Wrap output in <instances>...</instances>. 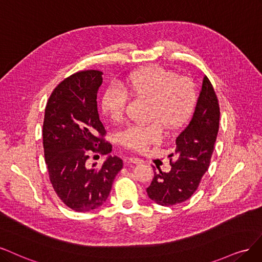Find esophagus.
Wrapping results in <instances>:
<instances>
[{
  "instance_id": "esophagus-1",
  "label": "esophagus",
  "mask_w": 262,
  "mask_h": 262,
  "mask_svg": "<svg viewBox=\"0 0 262 262\" xmlns=\"http://www.w3.org/2000/svg\"><path fill=\"white\" fill-rule=\"evenodd\" d=\"M127 161H128V163H134V164H140V163H142V160L137 158V157H129L127 159Z\"/></svg>"
}]
</instances>
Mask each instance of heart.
I'll return each mask as SVG.
<instances>
[{"mask_svg": "<svg viewBox=\"0 0 262 262\" xmlns=\"http://www.w3.org/2000/svg\"><path fill=\"white\" fill-rule=\"evenodd\" d=\"M122 88L108 87L101 98V110L114 123L125 115L128 96L150 101L149 124L128 126L120 134L123 146L143 150L161 139V124L170 130L181 128L187 122L195 106L196 92L187 78H177L176 74L160 66H148L132 72L122 83ZM126 92L125 93L124 91Z\"/></svg>", "mask_w": 262, "mask_h": 262, "instance_id": "1", "label": "heart"}]
</instances>
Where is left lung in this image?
<instances>
[{
  "instance_id": "1",
  "label": "left lung",
  "mask_w": 262,
  "mask_h": 262,
  "mask_svg": "<svg viewBox=\"0 0 262 262\" xmlns=\"http://www.w3.org/2000/svg\"><path fill=\"white\" fill-rule=\"evenodd\" d=\"M220 107L215 91L207 76L197 100L195 112L189 124L175 140L176 161L170 172L157 173L147 193L151 200L161 206H174L191 197L208 171L219 132Z\"/></svg>"
}]
</instances>
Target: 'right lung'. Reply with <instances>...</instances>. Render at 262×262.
Segmentation results:
<instances>
[{"mask_svg":"<svg viewBox=\"0 0 262 262\" xmlns=\"http://www.w3.org/2000/svg\"><path fill=\"white\" fill-rule=\"evenodd\" d=\"M102 75L94 70L73 74L54 89L45 111L42 136L50 181L60 199L77 212L102 206L123 167L122 159L112 156L100 168L87 163L91 152L112 151L103 139L97 104Z\"/></svg>","mask_w":262,"mask_h":262,"instance_id":"1","label":"right lung"}]
</instances>
